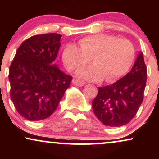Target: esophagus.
Here are the masks:
<instances>
[{
	"instance_id": "esophagus-1",
	"label": "esophagus",
	"mask_w": 159,
	"mask_h": 159,
	"mask_svg": "<svg viewBox=\"0 0 159 159\" xmlns=\"http://www.w3.org/2000/svg\"><path fill=\"white\" fill-rule=\"evenodd\" d=\"M72 83H73L74 85L78 86V87H83V86L84 85V82L79 81V80H74V81H72Z\"/></svg>"
}]
</instances>
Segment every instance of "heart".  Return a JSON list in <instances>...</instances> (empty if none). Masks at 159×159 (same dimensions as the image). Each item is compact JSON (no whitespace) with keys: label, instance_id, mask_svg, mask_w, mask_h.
I'll return each mask as SVG.
<instances>
[{"label":"heart","instance_id":"b5f03b06","mask_svg":"<svg viewBox=\"0 0 159 159\" xmlns=\"http://www.w3.org/2000/svg\"><path fill=\"white\" fill-rule=\"evenodd\" d=\"M69 43L63 52V63L69 71L81 68L93 57L95 64L78 72V75L91 81L114 82L130 69L134 59V45L129 39L110 34H96Z\"/></svg>","mask_w":159,"mask_h":159}]
</instances>
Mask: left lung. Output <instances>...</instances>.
I'll use <instances>...</instances> for the list:
<instances>
[{"label": "left lung", "mask_w": 159, "mask_h": 159, "mask_svg": "<svg viewBox=\"0 0 159 159\" xmlns=\"http://www.w3.org/2000/svg\"><path fill=\"white\" fill-rule=\"evenodd\" d=\"M147 67L140 52L130 72L113 84L98 87L93 100V110L105 125L119 127L135 116L143 99Z\"/></svg>", "instance_id": "8db88e82"}]
</instances>
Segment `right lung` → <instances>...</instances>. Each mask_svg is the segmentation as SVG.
Returning <instances> with one entry per match:
<instances>
[{
	"label": "right lung",
	"instance_id": "obj_1",
	"mask_svg": "<svg viewBox=\"0 0 159 159\" xmlns=\"http://www.w3.org/2000/svg\"><path fill=\"white\" fill-rule=\"evenodd\" d=\"M61 36L45 34L25 40L10 66L11 99L18 113L30 121L50 116L70 87L72 76L53 63Z\"/></svg>",
	"mask_w": 159,
	"mask_h": 159
}]
</instances>
